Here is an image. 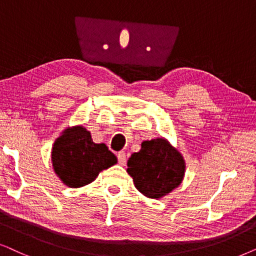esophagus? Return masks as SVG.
I'll list each match as a JSON object with an SVG mask.
<instances>
[{
  "instance_id": "34e87169",
  "label": "esophagus",
  "mask_w": 256,
  "mask_h": 256,
  "mask_svg": "<svg viewBox=\"0 0 256 256\" xmlns=\"http://www.w3.org/2000/svg\"><path fill=\"white\" fill-rule=\"evenodd\" d=\"M117 156H118L119 164H120V165H125V164H126V154H125V152L124 151L118 152Z\"/></svg>"
}]
</instances>
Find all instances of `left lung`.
I'll list each match as a JSON object with an SVG mask.
<instances>
[{
  "label": "left lung",
  "instance_id": "obj_1",
  "mask_svg": "<svg viewBox=\"0 0 256 256\" xmlns=\"http://www.w3.org/2000/svg\"><path fill=\"white\" fill-rule=\"evenodd\" d=\"M126 171L142 196L158 200L182 182L186 162L178 148L158 137L142 142V148L128 158Z\"/></svg>",
  "mask_w": 256,
  "mask_h": 256
}]
</instances>
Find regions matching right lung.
I'll return each instance as SVG.
<instances>
[{
	"label": "right lung",
	"instance_id": "add662e5",
	"mask_svg": "<svg viewBox=\"0 0 256 256\" xmlns=\"http://www.w3.org/2000/svg\"><path fill=\"white\" fill-rule=\"evenodd\" d=\"M51 162L56 176L71 188L92 182L98 174L117 164V156L104 142L96 144L83 125L62 131L51 148Z\"/></svg>",
	"mask_w": 256,
	"mask_h": 256
}]
</instances>
